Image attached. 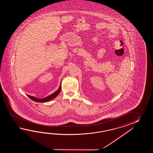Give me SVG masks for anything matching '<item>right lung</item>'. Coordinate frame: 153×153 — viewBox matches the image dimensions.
<instances>
[{"mask_svg": "<svg viewBox=\"0 0 153 153\" xmlns=\"http://www.w3.org/2000/svg\"><path fill=\"white\" fill-rule=\"evenodd\" d=\"M61 90V84L60 86L59 87V89L55 91L54 93H53L52 94L49 95L48 96L46 97L45 98H38L35 97H33V96H31L30 95H28L27 94V96L28 97L30 98L33 101H35L36 102H48V101H51L53 99H54L56 97L58 94L60 93Z\"/></svg>", "mask_w": 153, "mask_h": 153, "instance_id": "1", "label": "right lung"}]
</instances>
